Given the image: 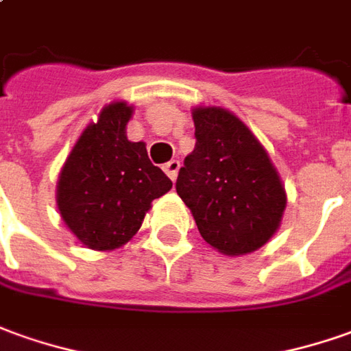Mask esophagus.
Returning <instances> with one entry per match:
<instances>
[{
    "label": "esophagus",
    "instance_id": "1",
    "mask_svg": "<svg viewBox=\"0 0 351 351\" xmlns=\"http://www.w3.org/2000/svg\"><path fill=\"white\" fill-rule=\"evenodd\" d=\"M180 160H170L168 164H164V171L168 173V178H170L171 181H176V178H178V171H180Z\"/></svg>",
    "mask_w": 351,
    "mask_h": 351
}]
</instances>
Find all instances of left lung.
<instances>
[{
	"mask_svg": "<svg viewBox=\"0 0 351 351\" xmlns=\"http://www.w3.org/2000/svg\"><path fill=\"white\" fill-rule=\"evenodd\" d=\"M195 151L185 156L176 191L200 235L227 256L258 250L279 229L287 195L260 141L229 110H193Z\"/></svg>",
	"mask_w": 351,
	"mask_h": 351,
	"instance_id": "1",
	"label": "left lung"
}]
</instances>
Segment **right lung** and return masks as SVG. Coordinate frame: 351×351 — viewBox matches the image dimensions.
<instances>
[{
    "instance_id": "1",
    "label": "right lung",
    "mask_w": 351,
    "mask_h": 351,
    "mask_svg": "<svg viewBox=\"0 0 351 351\" xmlns=\"http://www.w3.org/2000/svg\"><path fill=\"white\" fill-rule=\"evenodd\" d=\"M132 106H105L80 135L59 176L60 217L80 243L114 250L139 231L151 202L171 189L170 178L149 160L145 143L125 137Z\"/></svg>"
}]
</instances>
